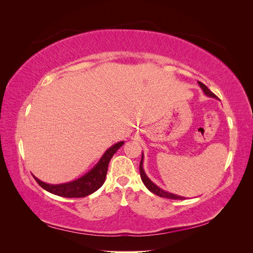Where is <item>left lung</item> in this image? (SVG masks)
<instances>
[{
	"label": "left lung",
	"instance_id": "1",
	"mask_svg": "<svg viewBox=\"0 0 253 253\" xmlns=\"http://www.w3.org/2000/svg\"><path fill=\"white\" fill-rule=\"evenodd\" d=\"M198 84H200V86H201V88L203 89V91H204V94L206 95V96H208V97H211V98H217L215 95H214L212 91L207 87L204 83H202V82H200L198 81ZM143 153H142V156H141V162H140V166H139V170H140V177H141V180H142V182L144 183V186L147 187L152 193H154V194H156V195H158V196H160V197H166V198H170V200H186V197H183V196H179V195H176V194H173V193H170V192H168V191H165V190H163L162 188H159L158 186H156L154 182H153L148 176H147V174H145V172H144V170H143Z\"/></svg>",
	"mask_w": 253,
	"mask_h": 253
}]
</instances>
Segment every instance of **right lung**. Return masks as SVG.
Wrapping results in <instances>:
<instances>
[{
	"label": "right lung",
	"instance_id": "obj_1",
	"mask_svg": "<svg viewBox=\"0 0 253 253\" xmlns=\"http://www.w3.org/2000/svg\"><path fill=\"white\" fill-rule=\"evenodd\" d=\"M125 141H119L117 143L113 144L111 148L105 151L100 160L97 163V165L88 171L86 174H84L82 177L70 181L65 183H60V185H50L46 183L39 178L34 176L37 182L44 189L48 191V192L62 196V197H84L87 196L91 193H94L100 188L103 182L105 181V176L108 173V167L111 158L117 150L122 147Z\"/></svg>",
	"mask_w": 253,
	"mask_h": 253
}]
</instances>
